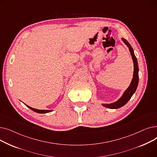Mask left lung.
Segmentation results:
<instances>
[{
	"mask_svg": "<svg viewBox=\"0 0 157 157\" xmlns=\"http://www.w3.org/2000/svg\"><path fill=\"white\" fill-rule=\"evenodd\" d=\"M121 40L128 48V49L130 52V55L132 56V60H133V63H134L133 78L131 81V83L129 86L127 88L125 91L123 92V95L121 96V97L118 100L110 104H102L103 106L109 109H118L120 108H121V107L124 105H125L127 103V102L130 99L132 96L133 94L135 93L139 83V67H138L137 58L134 55V49L132 48L131 45L126 39L122 37Z\"/></svg>",
	"mask_w": 157,
	"mask_h": 157,
	"instance_id": "obj_1",
	"label": "left lung"
}]
</instances>
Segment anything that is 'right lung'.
I'll use <instances>...</instances> for the list:
<instances>
[{
	"label": "right lung",
	"mask_w": 157,
	"mask_h": 157,
	"mask_svg": "<svg viewBox=\"0 0 157 157\" xmlns=\"http://www.w3.org/2000/svg\"><path fill=\"white\" fill-rule=\"evenodd\" d=\"M26 105V104H25ZM26 106H27L29 108H30V109H32V111H34V112H36V113H40V114H42V113H50V112H52V111H53V110H40V109H34V108H31V107H30V106H29V105H26Z\"/></svg>",
	"instance_id": "obj_1"
}]
</instances>
